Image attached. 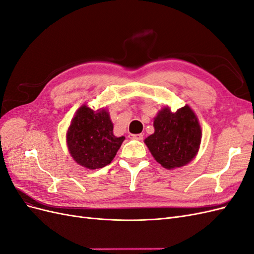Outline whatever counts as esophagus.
Segmentation results:
<instances>
[{
  "instance_id": "1",
  "label": "esophagus",
  "mask_w": 254,
  "mask_h": 254,
  "mask_svg": "<svg viewBox=\"0 0 254 254\" xmlns=\"http://www.w3.org/2000/svg\"><path fill=\"white\" fill-rule=\"evenodd\" d=\"M130 137H131V139L137 140V141H141V140H143V134H142V133H137V134H130Z\"/></svg>"
}]
</instances>
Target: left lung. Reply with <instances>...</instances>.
<instances>
[{"label": "left lung", "instance_id": "obj_1", "mask_svg": "<svg viewBox=\"0 0 254 254\" xmlns=\"http://www.w3.org/2000/svg\"><path fill=\"white\" fill-rule=\"evenodd\" d=\"M155 132L144 143L152 157L166 170L189 164L198 153L201 143V127L189 105L176 112L164 106L153 119Z\"/></svg>", "mask_w": 254, "mask_h": 254}]
</instances>
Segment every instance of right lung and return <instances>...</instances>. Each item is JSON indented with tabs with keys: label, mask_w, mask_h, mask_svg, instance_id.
Segmentation results:
<instances>
[{
	"label": "right lung",
	"mask_w": 254,
	"mask_h": 254,
	"mask_svg": "<svg viewBox=\"0 0 254 254\" xmlns=\"http://www.w3.org/2000/svg\"><path fill=\"white\" fill-rule=\"evenodd\" d=\"M65 140L76 163L88 170H97L111 163L125 136L113 134L108 110H93L83 104L75 112Z\"/></svg>",
	"instance_id": "right-lung-1"
}]
</instances>
